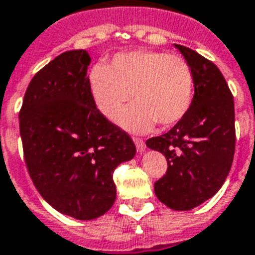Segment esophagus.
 Returning <instances> with one entry per match:
<instances>
[{
    "label": "esophagus",
    "mask_w": 255,
    "mask_h": 255,
    "mask_svg": "<svg viewBox=\"0 0 255 255\" xmlns=\"http://www.w3.org/2000/svg\"><path fill=\"white\" fill-rule=\"evenodd\" d=\"M133 143L136 146V150H138V153H143L144 150H146V144H144V140L140 138H133Z\"/></svg>",
    "instance_id": "obj_1"
}]
</instances>
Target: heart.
<instances>
[{"instance_id": "1", "label": "heart", "mask_w": 255, "mask_h": 255, "mask_svg": "<svg viewBox=\"0 0 255 255\" xmlns=\"http://www.w3.org/2000/svg\"><path fill=\"white\" fill-rule=\"evenodd\" d=\"M98 111L115 119L128 100H135L117 122L133 132L160 123L171 127L190 111L194 97L191 67L180 56L154 50L119 53L109 65H95L89 76Z\"/></svg>"}]
</instances>
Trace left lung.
<instances>
[{
  "instance_id": "obj_1",
  "label": "left lung",
  "mask_w": 255,
  "mask_h": 255,
  "mask_svg": "<svg viewBox=\"0 0 255 255\" xmlns=\"http://www.w3.org/2000/svg\"><path fill=\"white\" fill-rule=\"evenodd\" d=\"M191 67L194 97L176 126L146 146L165 155L168 169L154 183L157 198L173 210H191L219 191L235 153L234 97L223 73L201 54L175 45Z\"/></svg>"
}]
</instances>
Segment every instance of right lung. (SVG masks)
Masks as SVG:
<instances>
[{
  "label": "right lung",
  "mask_w": 255,
  "mask_h": 255,
  "mask_svg": "<svg viewBox=\"0 0 255 255\" xmlns=\"http://www.w3.org/2000/svg\"><path fill=\"white\" fill-rule=\"evenodd\" d=\"M90 61L86 50L52 60L30 82L19 115L34 186L50 206L76 220H94L112 208L113 172L136 153L129 135L97 109Z\"/></svg>",
  "instance_id": "right-lung-1"
}]
</instances>
